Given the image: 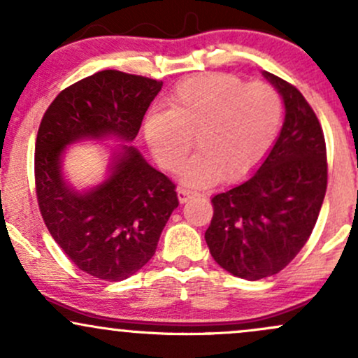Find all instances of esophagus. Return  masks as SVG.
Masks as SVG:
<instances>
[{
	"mask_svg": "<svg viewBox=\"0 0 358 358\" xmlns=\"http://www.w3.org/2000/svg\"><path fill=\"white\" fill-rule=\"evenodd\" d=\"M176 193H178L180 203H187L188 200H190L192 196H193V192L187 190V188H178V190H176Z\"/></svg>",
	"mask_w": 358,
	"mask_h": 358,
	"instance_id": "obj_1",
	"label": "esophagus"
}]
</instances>
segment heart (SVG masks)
<instances>
[{
    "label": "heart",
    "instance_id": "obj_1",
    "mask_svg": "<svg viewBox=\"0 0 358 358\" xmlns=\"http://www.w3.org/2000/svg\"><path fill=\"white\" fill-rule=\"evenodd\" d=\"M281 110V99L268 84H245L231 73H202L173 90L168 110L148 114L145 138L156 163L166 171L183 166L196 139L200 153L182 171L188 187H210L222 176L241 182L273 148Z\"/></svg>",
    "mask_w": 358,
    "mask_h": 358
}]
</instances>
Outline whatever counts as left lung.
Listing matches in <instances>:
<instances>
[{
    "label": "left lung",
    "mask_w": 358,
    "mask_h": 358,
    "mask_svg": "<svg viewBox=\"0 0 358 358\" xmlns=\"http://www.w3.org/2000/svg\"><path fill=\"white\" fill-rule=\"evenodd\" d=\"M285 102L281 133L259 170L212 199L208 249L220 268L257 281L285 269L306 244L327 192V146L315 110L289 82L264 72Z\"/></svg>",
    "instance_id": "1"
}]
</instances>
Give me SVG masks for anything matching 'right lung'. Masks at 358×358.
I'll return each mask as SVG.
<instances>
[{
	"instance_id": "right-lung-1",
	"label": "right lung",
	"mask_w": 358,
	"mask_h": 358,
	"mask_svg": "<svg viewBox=\"0 0 358 358\" xmlns=\"http://www.w3.org/2000/svg\"><path fill=\"white\" fill-rule=\"evenodd\" d=\"M163 82L101 71L64 89L45 110L35 143L36 199L48 232L80 271L122 281L153 257L178 207L175 183L148 165L134 146L110 158L109 175L87 192L64 180L65 148L82 139L138 136Z\"/></svg>"
}]
</instances>
